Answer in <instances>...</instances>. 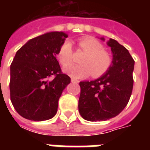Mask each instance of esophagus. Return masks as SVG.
Returning <instances> with one entry per match:
<instances>
[{
  "mask_svg": "<svg viewBox=\"0 0 150 150\" xmlns=\"http://www.w3.org/2000/svg\"><path fill=\"white\" fill-rule=\"evenodd\" d=\"M71 81L72 82H75V83H78V82H79V80L74 79H71Z\"/></svg>",
  "mask_w": 150,
  "mask_h": 150,
  "instance_id": "esophagus-1",
  "label": "esophagus"
}]
</instances>
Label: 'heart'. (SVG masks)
<instances>
[{"mask_svg": "<svg viewBox=\"0 0 150 150\" xmlns=\"http://www.w3.org/2000/svg\"><path fill=\"white\" fill-rule=\"evenodd\" d=\"M78 47L85 54L80 59L79 64H71L64 68V71L73 79L87 77L91 74L93 78L101 77L108 71L112 65L113 59L109 52L105 50L102 43L91 37L79 40ZM57 58L63 66L73 61V49L69 41H64L57 51Z\"/></svg>", "mask_w": 150, "mask_h": 150, "instance_id": "1", "label": "heart"}]
</instances>
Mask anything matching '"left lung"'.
Wrapping results in <instances>:
<instances>
[{"instance_id":"1","label":"left lung","mask_w":150,"mask_h":150,"mask_svg":"<svg viewBox=\"0 0 150 150\" xmlns=\"http://www.w3.org/2000/svg\"><path fill=\"white\" fill-rule=\"evenodd\" d=\"M107 45L113 53L108 71L94 81L79 83V111L86 121H107L116 117L127 106L132 93L135 61L115 40L110 39Z\"/></svg>"}]
</instances>
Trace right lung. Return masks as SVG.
I'll list each match as a JSON object with an SVG mask.
<instances>
[{
	"instance_id": "1",
	"label": "right lung",
	"mask_w": 150,
	"mask_h": 150,
	"mask_svg": "<svg viewBox=\"0 0 150 150\" xmlns=\"http://www.w3.org/2000/svg\"><path fill=\"white\" fill-rule=\"evenodd\" d=\"M68 35L51 32L29 40L11 64L10 97L18 114L42 121L56 114L61 93L71 82L56 58Z\"/></svg>"
}]
</instances>
